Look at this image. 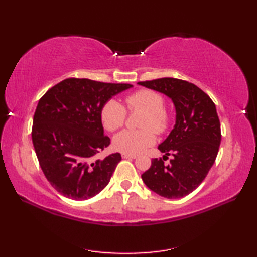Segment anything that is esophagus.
I'll list each match as a JSON object with an SVG mask.
<instances>
[{
    "label": "esophagus",
    "instance_id": "34e87169",
    "mask_svg": "<svg viewBox=\"0 0 257 257\" xmlns=\"http://www.w3.org/2000/svg\"><path fill=\"white\" fill-rule=\"evenodd\" d=\"M122 158L123 159H136L137 156L136 155H129V154H122Z\"/></svg>",
    "mask_w": 257,
    "mask_h": 257
}]
</instances>
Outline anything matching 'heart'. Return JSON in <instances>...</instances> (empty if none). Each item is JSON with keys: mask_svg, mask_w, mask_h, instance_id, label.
<instances>
[{"mask_svg": "<svg viewBox=\"0 0 257 257\" xmlns=\"http://www.w3.org/2000/svg\"><path fill=\"white\" fill-rule=\"evenodd\" d=\"M125 108L129 111H143L140 130H123L114 136L113 148L123 154L135 155L144 151L155 143L154 130L157 134L166 133L171 123V113L165 108L166 98L160 92L141 89L125 97ZM125 109L116 100L107 101L100 111L103 128L108 132H116L125 121Z\"/></svg>", "mask_w": 257, "mask_h": 257, "instance_id": "b5f03b06", "label": "heart"}]
</instances>
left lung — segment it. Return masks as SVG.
Instances as JSON below:
<instances>
[{
  "mask_svg": "<svg viewBox=\"0 0 257 257\" xmlns=\"http://www.w3.org/2000/svg\"><path fill=\"white\" fill-rule=\"evenodd\" d=\"M138 84L170 97L177 111L174 128L158 147L166 156L152 159L141 178L163 198H183L202 183L219 152L221 124L215 105L203 90L187 80L165 77ZM168 155L173 158L166 165Z\"/></svg>",
  "mask_w": 257,
  "mask_h": 257,
  "instance_id": "obj_1",
  "label": "left lung"
}]
</instances>
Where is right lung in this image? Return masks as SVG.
Instances as JSON below:
<instances>
[{
	"label": "right lung",
	"instance_id": "right-lung-1",
	"mask_svg": "<svg viewBox=\"0 0 257 257\" xmlns=\"http://www.w3.org/2000/svg\"><path fill=\"white\" fill-rule=\"evenodd\" d=\"M129 84L67 78L48 89L37 103L32 140L47 181L73 200H87L105 189L121 155L96 159L110 145L103 135L100 111Z\"/></svg>",
	"mask_w": 257,
	"mask_h": 257
}]
</instances>
